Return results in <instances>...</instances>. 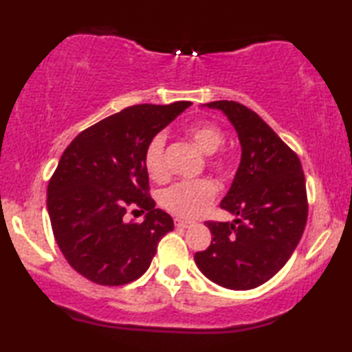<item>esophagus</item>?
<instances>
[{
    "label": "esophagus",
    "instance_id": "1",
    "mask_svg": "<svg viewBox=\"0 0 352 352\" xmlns=\"http://www.w3.org/2000/svg\"><path fill=\"white\" fill-rule=\"evenodd\" d=\"M191 225H192V221H190V220L175 219V226H177V228H188V226H191Z\"/></svg>",
    "mask_w": 352,
    "mask_h": 352
}]
</instances>
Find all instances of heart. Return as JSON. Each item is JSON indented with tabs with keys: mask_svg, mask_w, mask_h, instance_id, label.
I'll use <instances>...</instances> for the list:
<instances>
[{
	"mask_svg": "<svg viewBox=\"0 0 352 352\" xmlns=\"http://www.w3.org/2000/svg\"><path fill=\"white\" fill-rule=\"evenodd\" d=\"M188 138L196 143L201 151L207 155V167L217 175L226 177L231 170V162L225 153L219 151L225 142V133L215 121H192L183 129ZM143 166L153 180L162 182L169 175L166 166V137L156 133L148 140L143 150ZM217 195V186L209 178L182 180L162 191L161 204L177 217L191 219L202 214Z\"/></svg>",
	"mask_w": 352,
	"mask_h": 352,
	"instance_id": "obj_1",
	"label": "heart"
}]
</instances>
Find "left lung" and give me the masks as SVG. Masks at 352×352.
<instances>
[{
  "mask_svg": "<svg viewBox=\"0 0 352 352\" xmlns=\"http://www.w3.org/2000/svg\"><path fill=\"white\" fill-rule=\"evenodd\" d=\"M234 126L242 146L239 169L220 207L234 221H206L212 242L196 252L201 273L231 290L270 280L298 245L308 220V196L296 153L242 103H207Z\"/></svg>",
  "mask_w": 352,
  "mask_h": 352,
  "instance_id": "8db88e82",
  "label": "left lung"
}]
</instances>
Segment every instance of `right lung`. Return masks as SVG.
Instances as JSON below:
<instances>
[{
    "label": "right lung",
    "mask_w": 352,
    "mask_h": 352,
    "mask_svg": "<svg viewBox=\"0 0 352 352\" xmlns=\"http://www.w3.org/2000/svg\"><path fill=\"white\" fill-rule=\"evenodd\" d=\"M190 105L127 107L87 127L63 151L47 185V210L57 245L86 279L98 285L138 279L174 230L150 196L143 150ZM135 206L147 212L142 224L125 220Z\"/></svg>",
    "instance_id": "obj_1"
}]
</instances>
